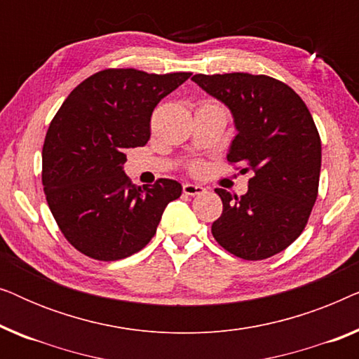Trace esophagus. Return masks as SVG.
I'll use <instances>...</instances> for the list:
<instances>
[{"label": "esophagus", "instance_id": "esophagus-1", "mask_svg": "<svg viewBox=\"0 0 359 359\" xmlns=\"http://www.w3.org/2000/svg\"><path fill=\"white\" fill-rule=\"evenodd\" d=\"M204 188L201 184H194V183H184L183 184V193L188 196H196V194H203Z\"/></svg>", "mask_w": 359, "mask_h": 359}]
</instances>
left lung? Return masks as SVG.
<instances>
[{
	"label": "left lung",
	"mask_w": 359,
	"mask_h": 359,
	"mask_svg": "<svg viewBox=\"0 0 359 359\" xmlns=\"http://www.w3.org/2000/svg\"><path fill=\"white\" fill-rule=\"evenodd\" d=\"M232 114L237 135L227 160L252 170L248 191L215 189L222 215L212 224L220 247L243 259H264L287 248L306 227L317 199L322 144L294 90L250 73L191 78Z\"/></svg>",
	"instance_id": "8db88e82"
}]
</instances>
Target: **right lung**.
I'll return each instance as SVG.
<instances>
[{"mask_svg":"<svg viewBox=\"0 0 359 359\" xmlns=\"http://www.w3.org/2000/svg\"><path fill=\"white\" fill-rule=\"evenodd\" d=\"M189 76L102 70L63 101L43 142L42 183L58 227L78 252L101 262L140 252L166 205L181 196L175 180L132 184L124 165L127 150L149 142L156 104Z\"/></svg>","mask_w":359,"mask_h":359,"instance_id":"obj_1","label":"right lung"}]
</instances>
